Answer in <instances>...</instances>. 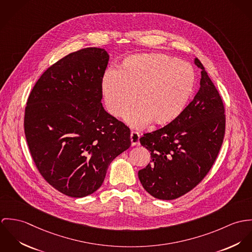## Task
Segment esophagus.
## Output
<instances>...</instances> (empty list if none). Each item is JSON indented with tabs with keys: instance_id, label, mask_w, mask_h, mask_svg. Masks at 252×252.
Masks as SVG:
<instances>
[{
	"instance_id": "34e87169",
	"label": "esophagus",
	"mask_w": 252,
	"mask_h": 252,
	"mask_svg": "<svg viewBox=\"0 0 252 252\" xmlns=\"http://www.w3.org/2000/svg\"><path fill=\"white\" fill-rule=\"evenodd\" d=\"M139 134H138L137 132L132 131V132L130 133V141H131V145H132V146H137V145H139Z\"/></svg>"
}]
</instances>
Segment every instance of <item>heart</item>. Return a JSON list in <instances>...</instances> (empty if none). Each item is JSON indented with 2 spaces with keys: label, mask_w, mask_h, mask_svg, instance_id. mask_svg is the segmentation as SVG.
I'll return each mask as SVG.
<instances>
[{
  "label": "heart",
  "mask_w": 252,
  "mask_h": 252,
  "mask_svg": "<svg viewBox=\"0 0 252 252\" xmlns=\"http://www.w3.org/2000/svg\"><path fill=\"white\" fill-rule=\"evenodd\" d=\"M195 88L192 66L163 54L126 58L118 71H107L101 82L108 112L120 117L135 100L137 106L126 114L135 127L148 123L155 127L176 121L189 104Z\"/></svg>",
  "instance_id": "obj_1"
}]
</instances>
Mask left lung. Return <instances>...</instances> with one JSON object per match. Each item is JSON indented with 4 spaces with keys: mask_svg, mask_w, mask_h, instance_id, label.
Wrapping results in <instances>:
<instances>
[{
    "mask_svg": "<svg viewBox=\"0 0 252 252\" xmlns=\"http://www.w3.org/2000/svg\"><path fill=\"white\" fill-rule=\"evenodd\" d=\"M200 89L173 123L145 133L140 143L151 152V161L139 170L143 188L152 196L173 200L188 193L209 173L225 134V114L219 91L202 63Z\"/></svg>",
    "mask_w": 252,
    "mask_h": 252,
    "instance_id": "8db88e82",
    "label": "left lung"
}]
</instances>
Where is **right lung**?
Instances as JSON below:
<instances>
[{
  "label": "right lung",
  "mask_w": 252,
  "mask_h": 252,
  "mask_svg": "<svg viewBox=\"0 0 252 252\" xmlns=\"http://www.w3.org/2000/svg\"><path fill=\"white\" fill-rule=\"evenodd\" d=\"M108 61L101 48L70 53L29 95L24 129L32 160L50 186L70 197L97 190L113 159L131 145L130 129L101 103Z\"/></svg>",
  "instance_id": "obj_1"
}]
</instances>
